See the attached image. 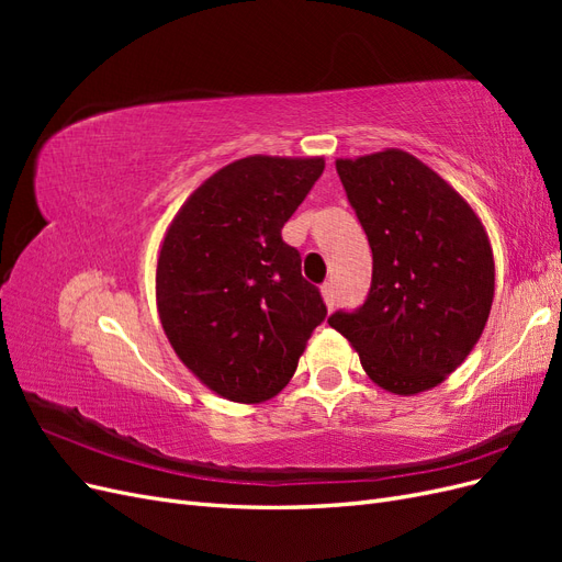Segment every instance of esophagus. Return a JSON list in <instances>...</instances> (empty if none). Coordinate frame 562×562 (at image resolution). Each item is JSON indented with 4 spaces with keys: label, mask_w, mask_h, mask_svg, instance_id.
I'll return each instance as SVG.
<instances>
[{
    "label": "esophagus",
    "mask_w": 562,
    "mask_h": 562,
    "mask_svg": "<svg viewBox=\"0 0 562 562\" xmlns=\"http://www.w3.org/2000/svg\"><path fill=\"white\" fill-rule=\"evenodd\" d=\"M321 295H323V300H326V304H328V310H333L335 307V302H337V291H335V283L333 281H326L321 285Z\"/></svg>",
    "instance_id": "1"
}]
</instances>
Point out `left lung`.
Instances as JSON below:
<instances>
[{
	"mask_svg": "<svg viewBox=\"0 0 562 562\" xmlns=\"http://www.w3.org/2000/svg\"><path fill=\"white\" fill-rule=\"evenodd\" d=\"M337 176L372 250L361 307L328 323L368 378L411 396L443 382L485 328L495 295L487 234L469 203L401 149L337 159Z\"/></svg>",
	"mask_w": 562,
	"mask_h": 562,
	"instance_id": "obj_1",
	"label": "left lung"
}]
</instances>
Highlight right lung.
<instances>
[{
    "mask_svg": "<svg viewBox=\"0 0 562 562\" xmlns=\"http://www.w3.org/2000/svg\"><path fill=\"white\" fill-rule=\"evenodd\" d=\"M323 159L248 157L217 171L168 227L157 265L161 326L215 394L260 403L291 382L316 326L321 291L281 236Z\"/></svg>",
    "mask_w": 562,
    "mask_h": 562,
    "instance_id": "1",
    "label": "right lung"
}]
</instances>
